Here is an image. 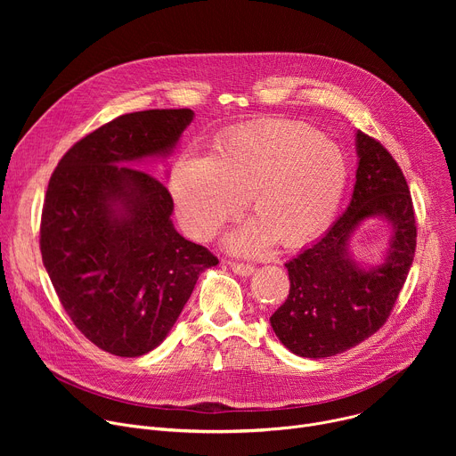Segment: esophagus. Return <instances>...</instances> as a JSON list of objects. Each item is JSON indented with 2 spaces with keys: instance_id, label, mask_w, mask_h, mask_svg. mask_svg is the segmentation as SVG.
<instances>
[{
  "instance_id": "esophagus-1",
  "label": "esophagus",
  "mask_w": 456,
  "mask_h": 456,
  "mask_svg": "<svg viewBox=\"0 0 456 456\" xmlns=\"http://www.w3.org/2000/svg\"><path fill=\"white\" fill-rule=\"evenodd\" d=\"M229 267L232 269V273H236L238 276H250L254 273V267L248 264H238V262H229Z\"/></svg>"
}]
</instances>
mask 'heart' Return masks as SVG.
Returning a JSON list of instances; mask_svg holds the SVG:
<instances>
[{
	"mask_svg": "<svg viewBox=\"0 0 456 456\" xmlns=\"http://www.w3.org/2000/svg\"><path fill=\"white\" fill-rule=\"evenodd\" d=\"M348 183L341 148L314 129L281 120L247 124L222 135L213 155L183 151L169 173L182 227L209 238L248 202L257 215L229 236L243 254L264 252L276 238L301 245L330 225Z\"/></svg>",
	"mask_w": 456,
	"mask_h": 456,
	"instance_id": "b5f03b06",
	"label": "heart"
}]
</instances>
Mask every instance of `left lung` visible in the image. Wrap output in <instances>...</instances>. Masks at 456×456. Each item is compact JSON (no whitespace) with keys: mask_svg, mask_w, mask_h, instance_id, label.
<instances>
[{"mask_svg":"<svg viewBox=\"0 0 456 456\" xmlns=\"http://www.w3.org/2000/svg\"><path fill=\"white\" fill-rule=\"evenodd\" d=\"M355 146L352 202L322 238L285 264L290 290L271 317L278 339L299 357H332L373 336L392 314L413 264L417 222L403 169L362 132ZM375 216L393 225V238L385 264L362 270L349 254V238Z\"/></svg>","mask_w":456,"mask_h":456,"instance_id":"1","label":"left lung"}]
</instances>
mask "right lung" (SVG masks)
Segmentation results:
<instances>
[{
  "instance_id": "add662e5",
  "label": "right lung",
  "mask_w": 456,
  "mask_h": 456,
  "mask_svg": "<svg viewBox=\"0 0 456 456\" xmlns=\"http://www.w3.org/2000/svg\"><path fill=\"white\" fill-rule=\"evenodd\" d=\"M192 115L187 108L120 115L64 153L48 182L45 269L77 330L118 357L157 348L199 276L218 264L175 231L166 185L129 166L167 157Z\"/></svg>"
}]
</instances>
